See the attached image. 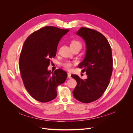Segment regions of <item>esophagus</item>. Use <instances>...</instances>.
Here are the masks:
<instances>
[{
    "label": "esophagus",
    "instance_id": "1",
    "mask_svg": "<svg viewBox=\"0 0 133 133\" xmlns=\"http://www.w3.org/2000/svg\"><path fill=\"white\" fill-rule=\"evenodd\" d=\"M68 77L69 78H71V74L69 73H68Z\"/></svg>",
    "mask_w": 133,
    "mask_h": 133
}]
</instances>
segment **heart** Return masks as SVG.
I'll return each mask as SVG.
<instances>
[{"label":"heart","instance_id":"1","mask_svg":"<svg viewBox=\"0 0 133 133\" xmlns=\"http://www.w3.org/2000/svg\"><path fill=\"white\" fill-rule=\"evenodd\" d=\"M70 48H75V47H76V48H80V49H81L82 48V44L80 42H79V41H71V43H70ZM62 65L65 68V69H68V70H69L71 69V68L72 66V63L70 62H66L65 63H63Z\"/></svg>","mask_w":133,"mask_h":133}]
</instances>
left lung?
Segmentation results:
<instances>
[{
	"label": "left lung",
	"mask_w": 133,
	"mask_h": 133,
	"mask_svg": "<svg viewBox=\"0 0 133 133\" xmlns=\"http://www.w3.org/2000/svg\"><path fill=\"white\" fill-rule=\"evenodd\" d=\"M76 34L85 43V58L78 67L86 72L87 78L71 75L77 82L73 94L79 102L89 103L101 97L109 84L112 71L111 49L107 38L95 30L82 27Z\"/></svg>",
	"instance_id": "left-lung-1"
}]
</instances>
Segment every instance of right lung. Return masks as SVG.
<instances>
[{
  "label": "right lung",
  "instance_id": "add662e5",
  "mask_svg": "<svg viewBox=\"0 0 133 133\" xmlns=\"http://www.w3.org/2000/svg\"><path fill=\"white\" fill-rule=\"evenodd\" d=\"M68 29L45 26L30 35L23 44L19 69L26 89L37 101L46 103L57 96V88L67 78L61 69L48 70L50 59L55 57L59 42Z\"/></svg>",
  "mask_w": 133,
  "mask_h": 133
}]
</instances>
